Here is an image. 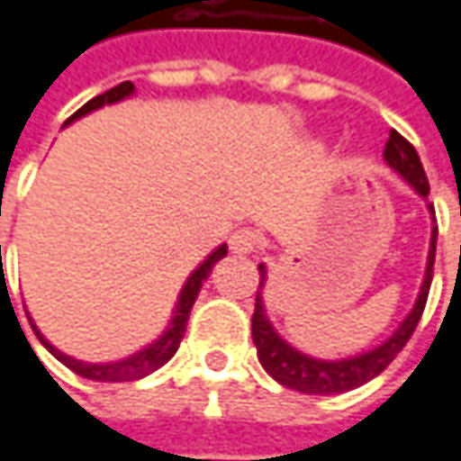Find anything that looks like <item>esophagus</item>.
I'll list each match as a JSON object with an SVG mask.
<instances>
[{
	"label": "esophagus",
	"instance_id": "34e87169",
	"mask_svg": "<svg viewBox=\"0 0 461 461\" xmlns=\"http://www.w3.org/2000/svg\"><path fill=\"white\" fill-rule=\"evenodd\" d=\"M257 246H259V236L251 228H239L230 236V251L233 254H251V251H257Z\"/></svg>",
	"mask_w": 461,
	"mask_h": 461
}]
</instances>
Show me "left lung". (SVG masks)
Segmentation results:
<instances>
[{
  "instance_id": "1",
  "label": "left lung",
  "mask_w": 461,
  "mask_h": 461,
  "mask_svg": "<svg viewBox=\"0 0 461 461\" xmlns=\"http://www.w3.org/2000/svg\"><path fill=\"white\" fill-rule=\"evenodd\" d=\"M384 160L402 176L407 184L415 186V192L420 196H428L430 186H428V176L423 171V163L418 158L415 148L404 140L397 129L389 131L386 148H384ZM430 212L433 204H430ZM436 239H438V225H433V236H430V251H428V267L423 288L418 295L415 309L410 311V316L402 321V327L392 334L381 348L363 353V356L348 357V360H316V357L303 356L298 350H293L285 339H280L277 332L272 330V324L267 321L265 306H262V293L257 290V303H254V316H251V337L257 345V356L259 363L265 366V371L275 381H280L283 386L303 392V394H342L350 392L356 386H363L366 381L379 376L381 371L402 353L407 339L412 337L423 309H426L428 290H430V280H433V262H436ZM265 265H259V288L265 285Z\"/></svg>"
}]
</instances>
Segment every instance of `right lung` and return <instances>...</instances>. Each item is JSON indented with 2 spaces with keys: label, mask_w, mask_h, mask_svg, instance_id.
I'll list each match as a JSON object with an SVG mask.
<instances>
[{
  "label": "right lung",
  "mask_w": 461,
  "mask_h": 461,
  "mask_svg": "<svg viewBox=\"0 0 461 461\" xmlns=\"http://www.w3.org/2000/svg\"><path fill=\"white\" fill-rule=\"evenodd\" d=\"M131 90H134V85L131 82H122V85H116V87H111V90H105L101 95H95L93 101H87V104L82 105L80 111H75L69 119H67V124L69 122H75L77 116H85V113H90V111H95V108H101L105 104H116V101H122V98H127L131 95ZM228 254V246H220L215 249L202 265L196 267L194 272H192V277L186 280V285L181 290V295H178V306H176V316H173L171 327H168V332L163 334L158 342H152L150 348H145V350H140L137 356L127 357V360H119V363H105V366H93V363H80V360H75V357L64 356V353H59L54 345H49L41 332L35 330L33 324V332L35 337L46 345V350L49 353H54V356L67 366V368H72L77 376H85V379H93V381H134V379H142V376H148L152 371H158L163 363H168L173 357V353L178 350V345H181V339H184V332H186V321H189V313H192V306H194L196 295H199V288H202V283L210 277V272H212V267L218 265L220 259Z\"/></svg>",
  "instance_id": "1"
}]
</instances>
